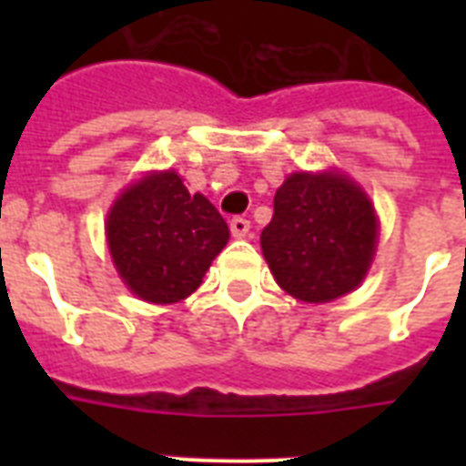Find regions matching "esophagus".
<instances>
[{
	"instance_id": "1",
	"label": "esophagus",
	"mask_w": 466,
	"mask_h": 466,
	"mask_svg": "<svg viewBox=\"0 0 466 466\" xmlns=\"http://www.w3.org/2000/svg\"><path fill=\"white\" fill-rule=\"evenodd\" d=\"M229 229H232V237L241 239V237H247L248 229H251V222L247 218H232L229 219Z\"/></svg>"
}]
</instances>
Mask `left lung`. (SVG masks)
Listing matches in <instances>:
<instances>
[{
    "mask_svg": "<svg viewBox=\"0 0 466 466\" xmlns=\"http://www.w3.org/2000/svg\"><path fill=\"white\" fill-rule=\"evenodd\" d=\"M377 244L368 196L340 174H292L261 232L278 285L302 302H329L360 285Z\"/></svg>",
    "mask_w": 466,
    "mask_h": 466,
    "instance_id": "8db88e82",
    "label": "left lung"
}]
</instances>
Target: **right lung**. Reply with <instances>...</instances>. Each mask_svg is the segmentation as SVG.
Segmentation results:
<instances>
[{
	"label": "right lung",
	"mask_w": 466,
	"mask_h": 466,
	"mask_svg": "<svg viewBox=\"0 0 466 466\" xmlns=\"http://www.w3.org/2000/svg\"><path fill=\"white\" fill-rule=\"evenodd\" d=\"M106 237L120 278L137 298L171 305L203 283L229 229L218 208L176 171L145 176L116 200Z\"/></svg>",
	"instance_id": "right-lung-1"
}]
</instances>
